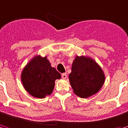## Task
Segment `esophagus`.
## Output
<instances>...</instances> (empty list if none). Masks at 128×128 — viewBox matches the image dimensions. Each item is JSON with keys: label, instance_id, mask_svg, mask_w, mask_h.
Here are the masks:
<instances>
[{"label": "esophagus", "instance_id": "1", "mask_svg": "<svg viewBox=\"0 0 128 128\" xmlns=\"http://www.w3.org/2000/svg\"><path fill=\"white\" fill-rule=\"evenodd\" d=\"M62 79H66V77H67L66 73H63V74H62Z\"/></svg>", "mask_w": 128, "mask_h": 128}]
</instances>
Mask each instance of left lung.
<instances>
[{"instance_id":"1","label":"left lung","mask_w":128,"mask_h":128,"mask_svg":"<svg viewBox=\"0 0 128 128\" xmlns=\"http://www.w3.org/2000/svg\"><path fill=\"white\" fill-rule=\"evenodd\" d=\"M69 77L74 92L82 98L97 93L104 82L101 68L94 61L85 56L76 57Z\"/></svg>"}]
</instances>
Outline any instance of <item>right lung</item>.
<instances>
[{
	"mask_svg": "<svg viewBox=\"0 0 128 128\" xmlns=\"http://www.w3.org/2000/svg\"><path fill=\"white\" fill-rule=\"evenodd\" d=\"M61 74L51 66L46 57L36 56L26 65L21 74L24 86L32 96L44 98L53 92L55 80Z\"/></svg>",
	"mask_w": 128,
	"mask_h": 128,
	"instance_id": "obj_1",
	"label": "right lung"
}]
</instances>
